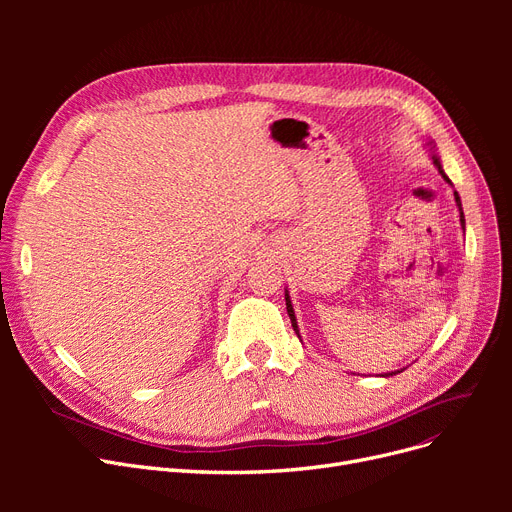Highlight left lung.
I'll return each mask as SVG.
<instances>
[{
  "label": "left lung",
  "mask_w": 512,
  "mask_h": 512,
  "mask_svg": "<svg viewBox=\"0 0 512 512\" xmlns=\"http://www.w3.org/2000/svg\"><path fill=\"white\" fill-rule=\"evenodd\" d=\"M432 159H434V164H436V168H438V172L442 174V178L446 180V182H450L448 180V176L444 174V170H442V166H440V159H438V155L434 153L432 155ZM454 199H456V205H459V211H461V224H463V228H465V215H463V207H461V197H459V193L454 191ZM286 311H288V317H290V321H292V328H294V332H297V336H299V326H297V317H294V309H292V303H290V297H288V290H286ZM301 338V336H299ZM402 371V369H400ZM400 371H392V373H386L384 378H388V375H396V373H400Z\"/></svg>",
  "instance_id": "8db88e82"
}]
</instances>
